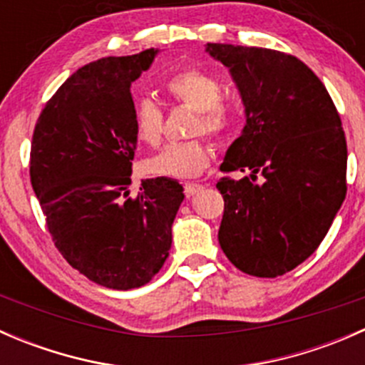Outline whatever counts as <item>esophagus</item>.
I'll return each mask as SVG.
<instances>
[{
	"mask_svg": "<svg viewBox=\"0 0 365 365\" xmlns=\"http://www.w3.org/2000/svg\"><path fill=\"white\" fill-rule=\"evenodd\" d=\"M183 189H185V196L190 197V196H194V194L200 192V190L203 189V185H201V183H196V182H187L185 185H183Z\"/></svg>",
	"mask_w": 365,
	"mask_h": 365,
	"instance_id": "obj_1",
	"label": "esophagus"
}]
</instances>
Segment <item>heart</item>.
Wrapping results in <instances>:
<instances>
[{
    "instance_id": "b5f03b06",
    "label": "heart",
    "mask_w": 365,
    "mask_h": 365,
    "mask_svg": "<svg viewBox=\"0 0 365 365\" xmlns=\"http://www.w3.org/2000/svg\"><path fill=\"white\" fill-rule=\"evenodd\" d=\"M164 91L178 104L196 111L192 134H206L220 138L235 123L238 101L222 93V83L213 73L200 68H185L176 72L164 83ZM135 135L145 145H157L164 130V114L152 98H141L134 106ZM208 145L203 139H189L164 146L148 160L146 168L152 175L165 178H192L208 165Z\"/></svg>"
}]
</instances>
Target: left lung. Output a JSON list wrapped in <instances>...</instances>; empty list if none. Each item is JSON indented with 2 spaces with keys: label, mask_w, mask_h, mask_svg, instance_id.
<instances>
[{
  "label": "left lung",
  "mask_w": 365,
  "mask_h": 365,
  "mask_svg": "<svg viewBox=\"0 0 365 365\" xmlns=\"http://www.w3.org/2000/svg\"><path fill=\"white\" fill-rule=\"evenodd\" d=\"M206 53L230 68L245 106V127L220 171L249 175L217 182L220 249L238 270L277 277L318 249L346 197L339 113L292 54L231 43H206Z\"/></svg>",
  "instance_id": "obj_1"
}]
</instances>
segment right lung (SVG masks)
Masks as SVG:
<instances>
[{"mask_svg":"<svg viewBox=\"0 0 365 365\" xmlns=\"http://www.w3.org/2000/svg\"><path fill=\"white\" fill-rule=\"evenodd\" d=\"M157 49L84 65L51 97L35 125L29 176L61 256L111 289L145 286L169 256L183 187L145 180L128 197L138 145L130 84Z\"/></svg>","mask_w":365,"mask_h":365,"instance_id":"1","label":"right lung"}]
</instances>
